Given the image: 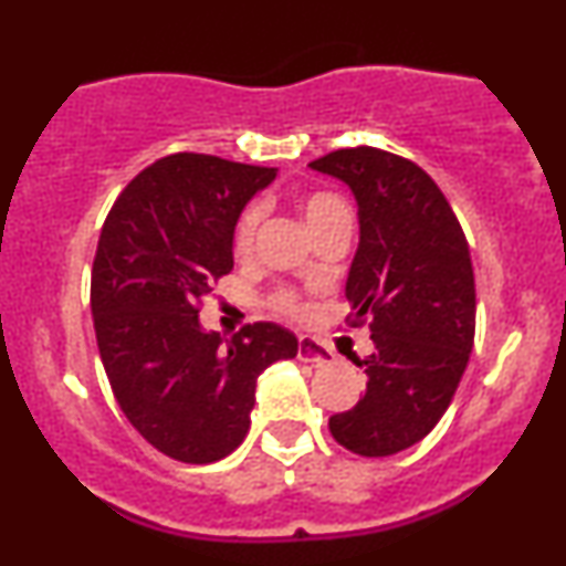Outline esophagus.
<instances>
[{
	"mask_svg": "<svg viewBox=\"0 0 566 566\" xmlns=\"http://www.w3.org/2000/svg\"><path fill=\"white\" fill-rule=\"evenodd\" d=\"M297 359L308 361V365L314 367H322L335 361V354L324 346V343L314 340V337H301V340H297Z\"/></svg>",
	"mask_w": 566,
	"mask_h": 566,
	"instance_id": "obj_1",
	"label": "esophagus"
}]
</instances>
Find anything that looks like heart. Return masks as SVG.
Wrapping results in <instances>:
<instances>
[{"instance_id":"1","label":"heart","mask_w":566,"mask_h":566,"mask_svg":"<svg viewBox=\"0 0 566 566\" xmlns=\"http://www.w3.org/2000/svg\"><path fill=\"white\" fill-rule=\"evenodd\" d=\"M297 210H301V216L305 218V223H308V229L314 231V237H322L324 231H329L333 226L340 223V220L350 218L346 201L333 191L303 193V197L297 199ZM258 223H261V210H258V207H250V210H244V216L239 218L237 233H233V247H237L239 255H247V252L252 250V244H255ZM274 305L276 311H282V314H290V316L301 311V303H297V297L292 295V292H279L274 297Z\"/></svg>"}]
</instances>
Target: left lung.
Returning a JSON list of instances; mask_svg holds the SVG:
<instances>
[{"mask_svg": "<svg viewBox=\"0 0 566 566\" xmlns=\"http://www.w3.org/2000/svg\"><path fill=\"white\" fill-rule=\"evenodd\" d=\"M311 170L343 180L359 207L348 269L350 322L369 319L375 350L354 359L367 391L329 418L337 444L386 458L418 444L450 407L476 329L471 252L450 201L415 161L373 146L340 148Z\"/></svg>", "mask_w": 566, "mask_h": 566, "instance_id": "left-lung-1", "label": "left lung"}]
</instances>
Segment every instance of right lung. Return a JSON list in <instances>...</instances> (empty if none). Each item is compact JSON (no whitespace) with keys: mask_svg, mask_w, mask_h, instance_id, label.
<instances>
[{"mask_svg":"<svg viewBox=\"0 0 566 566\" xmlns=\"http://www.w3.org/2000/svg\"><path fill=\"white\" fill-rule=\"evenodd\" d=\"M274 178V167L172 154L146 167L103 223L90 287L97 350L135 431L180 463L237 450L258 375L297 354V337L274 322L231 340L199 324L210 284L233 269L239 216Z\"/></svg>","mask_w":566,"mask_h":566,"instance_id":"obj_1","label":"right lung"}]
</instances>
